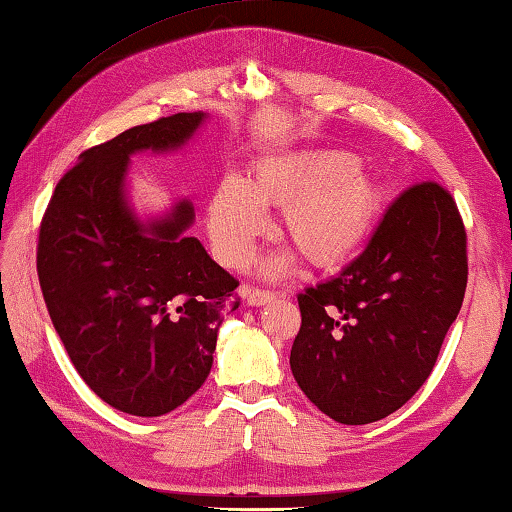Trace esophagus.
<instances>
[{"label": "esophagus", "instance_id": "esophagus-1", "mask_svg": "<svg viewBox=\"0 0 512 512\" xmlns=\"http://www.w3.org/2000/svg\"><path fill=\"white\" fill-rule=\"evenodd\" d=\"M242 295H245L247 304H251V306H265V304H270V301L276 299V292L263 290V288H254V286L242 288Z\"/></svg>", "mask_w": 512, "mask_h": 512}]
</instances>
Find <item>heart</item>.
Wrapping results in <instances>:
<instances>
[{
    "label": "heart",
    "instance_id": "heart-1",
    "mask_svg": "<svg viewBox=\"0 0 512 512\" xmlns=\"http://www.w3.org/2000/svg\"><path fill=\"white\" fill-rule=\"evenodd\" d=\"M261 208L281 211L279 233L317 267H338L370 238L381 213V190L356 156L308 152L254 167L247 181L226 177L208 206V233L226 267H242L267 231ZM276 256L267 272H283Z\"/></svg>",
    "mask_w": 512,
    "mask_h": 512
}]
</instances>
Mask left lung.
I'll return each mask as SVG.
<instances>
[{"label":"left lung","instance_id":"obj_1","mask_svg":"<svg viewBox=\"0 0 512 512\" xmlns=\"http://www.w3.org/2000/svg\"><path fill=\"white\" fill-rule=\"evenodd\" d=\"M467 288V233L451 192L422 181L392 201L363 254L299 292L295 381L340 424L395 413L433 372Z\"/></svg>","mask_w":512,"mask_h":512}]
</instances>
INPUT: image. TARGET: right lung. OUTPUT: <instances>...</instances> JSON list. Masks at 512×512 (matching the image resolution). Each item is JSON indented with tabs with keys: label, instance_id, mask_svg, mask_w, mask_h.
I'll return each instance as SVG.
<instances>
[{
	"label": "right lung",
	"instance_id": "right-lung-1",
	"mask_svg": "<svg viewBox=\"0 0 512 512\" xmlns=\"http://www.w3.org/2000/svg\"><path fill=\"white\" fill-rule=\"evenodd\" d=\"M204 113H177L86 149L56 183L38 231V281L81 379L122 413L158 417L206 381L238 279L197 238L192 206L142 224L124 201L129 156L177 149Z\"/></svg>",
	"mask_w": 512,
	"mask_h": 512
}]
</instances>
